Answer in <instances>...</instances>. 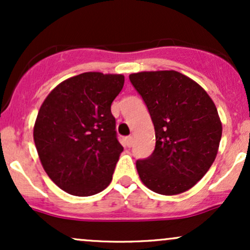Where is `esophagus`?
<instances>
[{
	"instance_id": "obj_1",
	"label": "esophagus",
	"mask_w": 250,
	"mask_h": 250,
	"mask_svg": "<svg viewBox=\"0 0 250 250\" xmlns=\"http://www.w3.org/2000/svg\"><path fill=\"white\" fill-rule=\"evenodd\" d=\"M125 145H127V147H129L130 148L131 146H133V143H134V141H133V136H127L125 139Z\"/></svg>"
}]
</instances>
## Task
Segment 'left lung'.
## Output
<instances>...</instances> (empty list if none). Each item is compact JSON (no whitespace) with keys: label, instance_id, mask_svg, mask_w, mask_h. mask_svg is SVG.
Here are the masks:
<instances>
[{"label":"left lung","instance_id":"1","mask_svg":"<svg viewBox=\"0 0 250 250\" xmlns=\"http://www.w3.org/2000/svg\"><path fill=\"white\" fill-rule=\"evenodd\" d=\"M147 105L155 128V149L137 160L145 186L161 195L188 190L205 176L222 136L213 100L196 82L175 70L129 75Z\"/></svg>","mask_w":250,"mask_h":250}]
</instances>
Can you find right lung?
Returning a JSON list of instances; mask_svg holds the SVG:
<instances>
[{"mask_svg":"<svg viewBox=\"0 0 250 250\" xmlns=\"http://www.w3.org/2000/svg\"><path fill=\"white\" fill-rule=\"evenodd\" d=\"M125 76L90 71L50 91L34 125L43 169L62 190L90 196L107 188L123 147L110 107Z\"/></svg>","mask_w":250,"mask_h":250,"instance_id":"add662e5","label":"right lung"}]
</instances>
